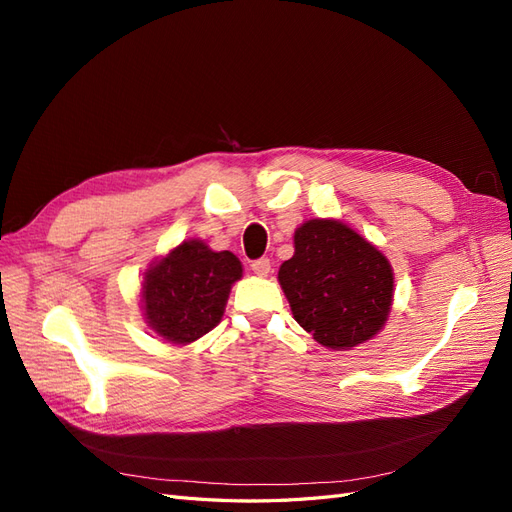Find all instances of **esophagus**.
Wrapping results in <instances>:
<instances>
[{"label":"esophagus","mask_w":512,"mask_h":512,"mask_svg":"<svg viewBox=\"0 0 512 512\" xmlns=\"http://www.w3.org/2000/svg\"><path fill=\"white\" fill-rule=\"evenodd\" d=\"M252 271H254L256 275H269V271H271L269 258H258V260H254V262H252Z\"/></svg>","instance_id":"esophagus-1"}]
</instances>
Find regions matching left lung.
Masks as SVG:
<instances>
[{"label": "left lung", "mask_w": 512, "mask_h": 512, "mask_svg": "<svg viewBox=\"0 0 512 512\" xmlns=\"http://www.w3.org/2000/svg\"><path fill=\"white\" fill-rule=\"evenodd\" d=\"M277 277L294 320L333 350L374 337L391 312L389 260L342 222H305Z\"/></svg>", "instance_id": "8db88e82"}]
</instances>
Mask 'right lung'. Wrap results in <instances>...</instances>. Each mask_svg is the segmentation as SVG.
I'll use <instances>...</instances> for the list:
<instances>
[{
  "instance_id": "right-lung-1",
  "label": "right lung",
  "mask_w": 512,
  "mask_h": 512,
  "mask_svg": "<svg viewBox=\"0 0 512 512\" xmlns=\"http://www.w3.org/2000/svg\"><path fill=\"white\" fill-rule=\"evenodd\" d=\"M243 269L232 252H211L203 241H183L143 284L149 327L173 344H190L220 322L230 286Z\"/></svg>"
}]
</instances>
